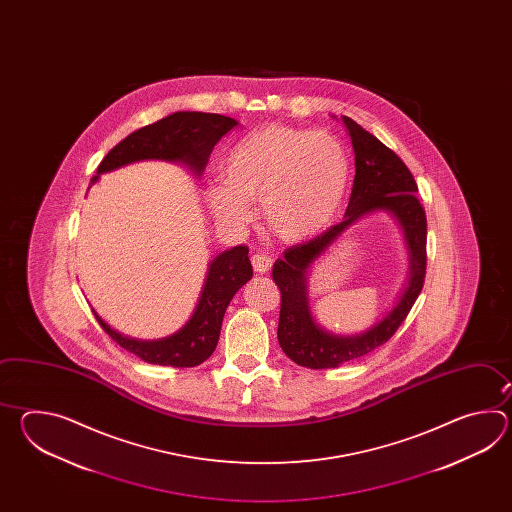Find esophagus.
I'll use <instances>...</instances> for the list:
<instances>
[{
	"label": "esophagus",
	"mask_w": 512,
	"mask_h": 512,
	"mask_svg": "<svg viewBox=\"0 0 512 512\" xmlns=\"http://www.w3.org/2000/svg\"><path fill=\"white\" fill-rule=\"evenodd\" d=\"M251 263L254 271L258 272V274H265V272L271 269L272 260L267 254L256 252V254H252Z\"/></svg>",
	"instance_id": "34e87169"
}]
</instances>
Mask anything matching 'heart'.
Masks as SVG:
<instances>
[{
    "instance_id": "heart-1",
    "label": "heart",
    "mask_w": 512,
    "mask_h": 512,
    "mask_svg": "<svg viewBox=\"0 0 512 512\" xmlns=\"http://www.w3.org/2000/svg\"><path fill=\"white\" fill-rule=\"evenodd\" d=\"M348 148L337 135L265 124L230 148L223 183L208 186L216 218L243 225L261 201L267 227L287 243L311 240L337 221L351 186Z\"/></svg>"
}]
</instances>
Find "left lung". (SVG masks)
<instances>
[{
	"mask_svg": "<svg viewBox=\"0 0 512 512\" xmlns=\"http://www.w3.org/2000/svg\"><path fill=\"white\" fill-rule=\"evenodd\" d=\"M355 150V181L346 216L318 234L283 251L272 267V280L280 287L278 342L283 353L309 370L337 368L342 362L359 359L386 344L403 324L417 296L423 291L426 274V212L415 196L417 183L397 153L384 146L355 120L344 117ZM373 209H390L404 225L411 249V282L400 304L370 332L357 338H337L315 326L306 307L304 274L337 236L360 215Z\"/></svg>",
	"mask_w": 512,
	"mask_h": 512,
	"instance_id": "obj_1",
	"label": "left lung"
}]
</instances>
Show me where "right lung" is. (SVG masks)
<instances>
[{
  "label": "right lung",
  "instance_id": "1",
  "mask_svg": "<svg viewBox=\"0 0 512 512\" xmlns=\"http://www.w3.org/2000/svg\"><path fill=\"white\" fill-rule=\"evenodd\" d=\"M238 122L218 113L201 111H177L153 124L133 131L126 139L109 150L108 155L98 164V174L111 172L124 164L144 161V159H164L183 161L190 164L196 174H201L208 163V157L223 135H227ZM252 278L249 249L238 245L230 251L221 252L210 263L207 282L199 298L196 311L172 337L161 340H133L122 337L95 313L100 327L113 338L120 348L137 355L139 359L159 366L192 368L214 353L218 346L219 331L223 315L229 307L232 296L238 293L241 285Z\"/></svg>",
  "mask_w": 512,
  "mask_h": 512
}]
</instances>
